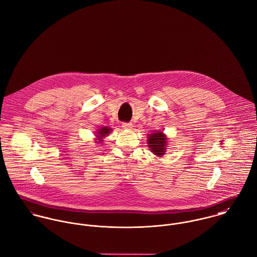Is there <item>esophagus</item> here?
Wrapping results in <instances>:
<instances>
[{
    "instance_id": "obj_1",
    "label": "esophagus",
    "mask_w": 257,
    "mask_h": 257,
    "mask_svg": "<svg viewBox=\"0 0 257 257\" xmlns=\"http://www.w3.org/2000/svg\"><path fill=\"white\" fill-rule=\"evenodd\" d=\"M122 127H123L124 129H128V130H130V129H132V128H133V124H132L131 122H125V123H123V124H122Z\"/></svg>"
}]
</instances>
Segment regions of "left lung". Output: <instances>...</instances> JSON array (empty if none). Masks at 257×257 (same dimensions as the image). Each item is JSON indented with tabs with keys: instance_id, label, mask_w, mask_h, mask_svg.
<instances>
[{
	"instance_id": "obj_1",
	"label": "left lung",
	"mask_w": 257,
	"mask_h": 257,
	"mask_svg": "<svg viewBox=\"0 0 257 257\" xmlns=\"http://www.w3.org/2000/svg\"><path fill=\"white\" fill-rule=\"evenodd\" d=\"M148 147L153 152V154L162 157L165 155L167 145H168V138L162 131H156L147 136Z\"/></svg>"
}]
</instances>
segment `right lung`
I'll return each instance as SVG.
<instances>
[{
    "instance_id": "1",
    "label": "right lung",
    "mask_w": 257,
    "mask_h": 257,
    "mask_svg": "<svg viewBox=\"0 0 257 257\" xmlns=\"http://www.w3.org/2000/svg\"><path fill=\"white\" fill-rule=\"evenodd\" d=\"M111 131H112V129L109 128V127H106V126L97 129V131H96V133H95V136H96V138H95V143H98V144L102 143L103 139H104L106 136H108Z\"/></svg>"
}]
</instances>
